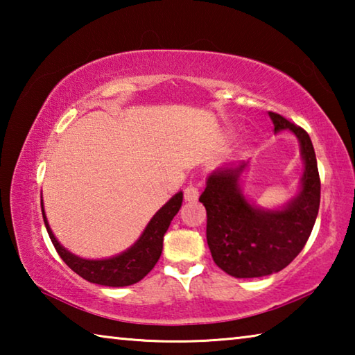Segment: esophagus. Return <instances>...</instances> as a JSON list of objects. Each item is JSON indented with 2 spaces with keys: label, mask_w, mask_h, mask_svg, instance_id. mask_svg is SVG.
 Wrapping results in <instances>:
<instances>
[{
  "label": "esophagus",
  "mask_w": 355,
  "mask_h": 355,
  "mask_svg": "<svg viewBox=\"0 0 355 355\" xmlns=\"http://www.w3.org/2000/svg\"><path fill=\"white\" fill-rule=\"evenodd\" d=\"M197 199H199V189H197L196 186L189 184L188 188L184 189V200L186 202H196Z\"/></svg>",
  "instance_id": "obj_1"
}]
</instances>
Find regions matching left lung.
<instances>
[{"instance_id":"8db88e82","label":"left lung","mask_w":355,"mask_h":355,"mask_svg":"<svg viewBox=\"0 0 355 355\" xmlns=\"http://www.w3.org/2000/svg\"><path fill=\"white\" fill-rule=\"evenodd\" d=\"M274 131H291L300 146L304 173L297 194L280 208H263L248 200L241 177L248 163L213 171L200 202L207 209V241L214 263L236 279L271 275L286 268L313 230L321 199L316 155L307 131L269 112Z\"/></svg>"}]
</instances>
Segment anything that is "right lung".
Wrapping results in <instances>:
<instances>
[{
	"label": "right lung",
	"mask_w": 355,
	"mask_h": 355,
	"mask_svg": "<svg viewBox=\"0 0 355 355\" xmlns=\"http://www.w3.org/2000/svg\"><path fill=\"white\" fill-rule=\"evenodd\" d=\"M182 202L183 192L180 191L153 214V218L150 219L144 232L141 233V236L136 239L133 245H130L127 250L120 252L117 255L100 258V260L81 258L65 249L58 241L55 233L51 232L50 224H48L44 209V200H40V205L42 216H44V222L51 243L58 250L59 257L62 258L64 263L67 264L71 271L76 272L84 280L91 282V284L119 288L137 284V282L142 280L152 271L156 261L159 260L161 252H163V239L167 228H169L173 216L182 208Z\"/></svg>",
	"instance_id": "right-lung-1"
}]
</instances>
